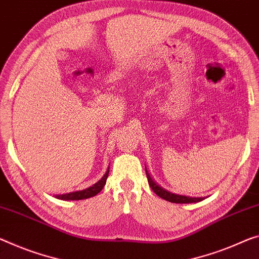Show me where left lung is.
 I'll return each mask as SVG.
<instances>
[{
  "instance_id": "obj_1",
  "label": "left lung",
  "mask_w": 259,
  "mask_h": 259,
  "mask_svg": "<svg viewBox=\"0 0 259 259\" xmlns=\"http://www.w3.org/2000/svg\"><path fill=\"white\" fill-rule=\"evenodd\" d=\"M146 175H147V180H148V183H149L152 190L157 194L158 197H161L162 199H164V200H166V201L176 202V204H191V202L201 201L202 199H204V198H192V197L181 196V194H176V193H171V192H169V191H166L163 188H161L160 185H157L156 183L152 180V177L149 176L147 169H146Z\"/></svg>"
}]
</instances>
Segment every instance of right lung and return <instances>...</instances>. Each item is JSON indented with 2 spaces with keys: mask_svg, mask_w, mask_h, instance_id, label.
Listing matches in <instances>:
<instances>
[{
  "mask_svg": "<svg viewBox=\"0 0 259 259\" xmlns=\"http://www.w3.org/2000/svg\"><path fill=\"white\" fill-rule=\"evenodd\" d=\"M109 171H110V168H107L104 176H103L97 183H95L94 185H91L90 188H87L85 190H82V191H76V192L58 194V196H55V198L61 199V200H82V199H88L96 196V194L101 192L102 189L104 188L107 176H109Z\"/></svg>",
  "mask_w": 259,
  "mask_h": 259,
  "instance_id": "obj_1",
  "label": "right lung"
}]
</instances>
